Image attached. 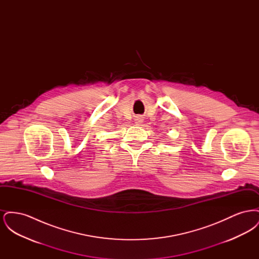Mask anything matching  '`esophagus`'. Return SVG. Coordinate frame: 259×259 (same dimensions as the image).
I'll use <instances>...</instances> for the list:
<instances>
[{
    "instance_id": "1",
    "label": "esophagus",
    "mask_w": 259,
    "mask_h": 259,
    "mask_svg": "<svg viewBox=\"0 0 259 259\" xmlns=\"http://www.w3.org/2000/svg\"><path fill=\"white\" fill-rule=\"evenodd\" d=\"M136 123H141L142 121H143V119H142V117L141 116H137L135 118Z\"/></svg>"
}]
</instances>
